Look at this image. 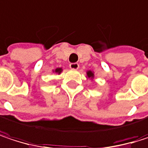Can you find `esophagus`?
Returning a JSON list of instances; mask_svg holds the SVG:
<instances>
[{"instance_id":"obj_1","label":"esophagus","mask_w":148,"mask_h":148,"mask_svg":"<svg viewBox=\"0 0 148 148\" xmlns=\"http://www.w3.org/2000/svg\"><path fill=\"white\" fill-rule=\"evenodd\" d=\"M69 68H70L71 69H73V70H77V69L79 68V65L78 63H71V64L69 65Z\"/></svg>"}]
</instances>
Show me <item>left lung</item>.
I'll return each mask as SVG.
<instances>
[{"mask_svg": "<svg viewBox=\"0 0 148 148\" xmlns=\"http://www.w3.org/2000/svg\"><path fill=\"white\" fill-rule=\"evenodd\" d=\"M95 75H94V72L92 71V70H87L86 71V78L87 79H90L91 80H92L94 79Z\"/></svg>", "mask_w": 148, "mask_h": 148, "instance_id": "obj_1", "label": "left lung"}]
</instances>
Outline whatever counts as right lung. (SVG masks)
Returning <instances> with one entry per match:
<instances>
[{
	"mask_svg": "<svg viewBox=\"0 0 148 148\" xmlns=\"http://www.w3.org/2000/svg\"><path fill=\"white\" fill-rule=\"evenodd\" d=\"M62 70H63V69H62V68H56V69H53V70H52V72L59 75V74H61V73L62 72Z\"/></svg>",
	"mask_w": 148,
	"mask_h": 148,
	"instance_id": "right-lung-1",
	"label": "right lung"
}]
</instances>
